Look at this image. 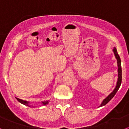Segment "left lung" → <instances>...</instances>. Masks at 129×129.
<instances>
[{
  "label": "left lung",
  "instance_id": "obj_1",
  "mask_svg": "<svg viewBox=\"0 0 129 129\" xmlns=\"http://www.w3.org/2000/svg\"><path fill=\"white\" fill-rule=\"evenodd\" d=\"M113 52H114V56H115L117 60V64H118V81H117V83H116V87L114 88V89L113 90L112 92H111L110 94L108 95L107 97L105 98V99L103 100V102H102V104L101 105H100V107H102V106H104V105H106L107 104L108 102H109L112 98H113L114 95L116 94V93L117 92V91L119 89V87L121 85V78H122V76H121V59L119 58V54H118V52H117L116 50V47H114L113 49Z\"/></svg>",
  "mask_w": 129,
  "mask_h": 129
}]
</instances>
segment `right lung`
I'll return each mask as SVG.
<instances>
[{
	"label": "right lung",
	"instance_id": "add662e5",
	"mask_svg": "<svg viewBox=\"0 0 129 129\" xmlns=\"http://www.w3.org/2000/svg\"><path fill=\"white\" fill-rule=\"evenodd\" d=\"M16 99H17V100H18V102H20V103H21V104H24V105H26V106H28V107H30V106H31V105H29V102H27V101L19 99V98H16ZM49 102V100H47V101H44V102H42V105H47V104H48Z\"/></svg>",
	"mask_w": 129,
	"mask_h": 129
}]
</instances>
